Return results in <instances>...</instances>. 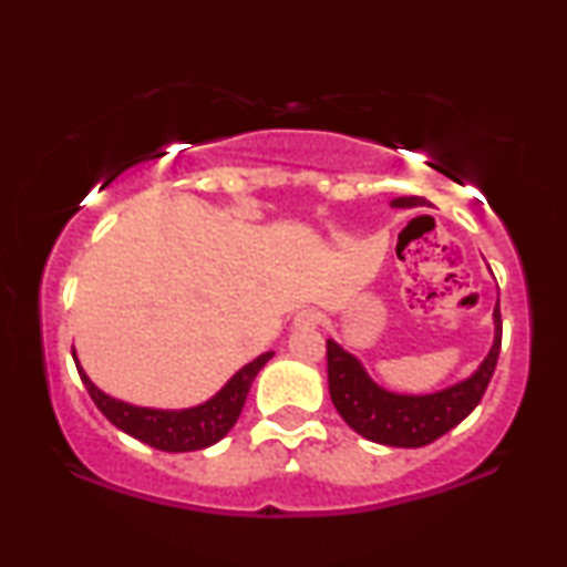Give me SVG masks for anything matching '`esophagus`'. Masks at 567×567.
Returning a JSON list of instances; mask_svg holds the SVG:
<instances>
[{"label": "esophagus", "mask_w": 567, "mask_h": 567, "mask_svg": "<svg viewBox=\"0 0 567 567\" xmlns=\"http://www.w3.org/2000/svg\"><path fill=\"white\" fill-rule=\"evenodd\" d=\"M317 322H320V315H317L315 309H301V312L293 317V324H297V328H315Z\"/></svg>", "instance_id": "34e87169"}]
</instances>
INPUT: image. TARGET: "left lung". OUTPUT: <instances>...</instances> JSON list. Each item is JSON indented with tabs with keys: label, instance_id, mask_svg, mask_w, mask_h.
Instances as JSON below:
<instances>
[{
	"label": "left lung",
	"instance_id": "8db88e82",
	"mask_svg": "<svg viewBox=\"0 0 567 567\" xmlns=\"http://www.w3.org/2000/svg\"><path fill=\"white\" fill-rule=\"evenodd\" d=\"M423 204L425 198L421 196L392 200V206L398 208H413ZM493 320V348L475 374L449 386V390L433 394H394L382 390V386L371 382L367 371L351 353L328 340V386L332 405L355 433L374 441V444L402 449L431 444V441L452 431L454 425H460L483 400L501 353L503 324L498 305H495Z\"/></svg>",
	"mask_w": 567,
	"mask_h": 567
}]
</instances>
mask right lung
<instances>
[{
	"mask_svg": "<svg viewBox=\"0 0 567 567\" xmlns=\"http://www.w3.org/2000/svg\"><path fill=\"white\" fill-rule=\"evenodd\" d=\"M270 355L274 353L258 355L252 363L239 369L237 374L224 384V390L216 392V398L190 410H150L113 400L90 382L87 374H84L80 367V361H76V355L74 363L76 371H80V379L84 386H87L92 402H95L100 413H103L115 429L144 441V444L159 449V452H196V449H206L227 436L231 425L237 423L239 413H243L252 379L258 377V371L262 367H266Z\"/></svg>",
	"mask_w": 567,
	"mask_h": 567,
	"instance_id": "right-lung-1",
	"label": "right lung"
}]
</instances>
